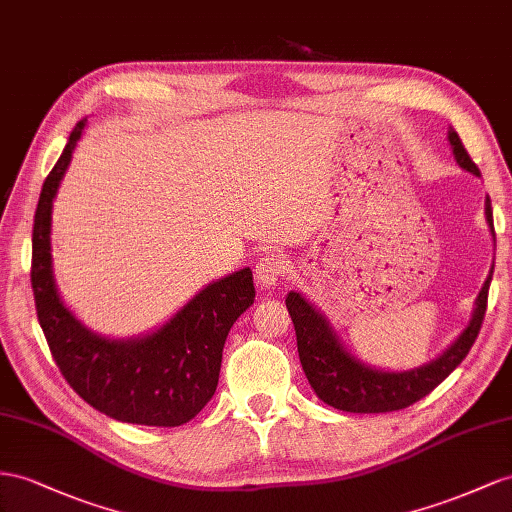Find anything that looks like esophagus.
<instances>
[{
  "label": "esophagus",
  "mask_w": 512,
  "mask_h": 512,
  "mask_svg": "<svg viewBox=\"0 0 512 512\" xmlns=\"http://www.w3.org/2000/svg\"><path fill=\"white\" fill-rule=\"evenodd\" d=\"M287 270V261L279 253H264L259 255L255 264V277L261 287H272Z\"/></svg>",
  "instance_id": "esophagus-1"
}]
</instances>
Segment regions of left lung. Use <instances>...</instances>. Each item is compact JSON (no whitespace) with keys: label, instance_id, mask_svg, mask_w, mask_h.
<instances>
[{"label":"left lung","instance_id":"obj_1","mask_svg":"<svg viewBox=\"0 0 512 512\" xmlns=\"http://www.w3.org/2000/svg\"><path fill=\"white\" fill-rule=\"evenodd\" d=\"M448 138L456 162L461 164V168L480 177V168L471 160L463 140L458 138L454 129H450ZM484 212H487V220L493 231V209L489 199ZM491 277L493 270L478 294L474 318H471L461 337H458L439 359L424 365V368L398 374L378 372L368 368V365L359 363L357 359H352L348 352L339 346L337 337L333 335L329 324H326L320 313L313 309L303 296L290 292L287 294L285 305L294 322L298 357L309 385L318 393V398L322 402L346 413H389L406 409V406L422 400L456 370V365L467 357V352L474 346L476 337L482 329L484 313H487Z\"/></svg>","mask_w":512,"mask_h":512}]
</instances>
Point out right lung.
<instances>
[{
  "mask_svg": "<svg viewBox=\"0 0 512 512\" xmlns=\"http://www.w3.org/2000/svg\"><path fill=\"white\" fill-rule=\"evenodd\" d=\"M84 125L86 119L73 127L34 214L30 281L38 322L64 381L93 409L127 424L181 426L214 396L229 329L255 300L253 272L244 268L207 285L144 339L110 342L86 331L60 303L49 253L51 201Z\"/></svg>",
  "mask_w": 512,
  "mask_h": 512,
  "instance_id": "right-lung-1",
  "label": "right lung"
}]
</instances>
